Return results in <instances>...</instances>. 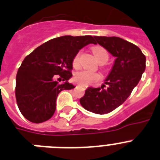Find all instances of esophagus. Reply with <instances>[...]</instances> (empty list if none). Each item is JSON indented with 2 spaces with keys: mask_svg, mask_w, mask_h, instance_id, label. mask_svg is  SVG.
Instances as JSON below:
<instances>
[{
  "mask_svg": "<svg viewBox=\"0 0 160 160\" xmlns=\"http://www.w3.org/2000/svg\"><path fill=\"white\" fill-rule=\"evenodd\" d=\"M78 86H79V87H82V88H83V89H84V90L87 89V87H85V86H82V85H78Z\"/></svg>",
  "mask_w": 160,
  "mask_h": 160,
  "instance_id": "1",
  "label": "esophagus"
}]
</instances>
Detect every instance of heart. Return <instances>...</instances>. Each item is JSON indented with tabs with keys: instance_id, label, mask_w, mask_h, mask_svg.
Wrapping results in <instances>:
<instances>
[{
	"instance_id": "1",
	"label": "heart",
	"mask_w": 160,
	"mask_h": 160,
	"mask_svg": "<svg viewBox=\"0 0 160 160\" xmlns=\"http://www.w3.org/2000/svg\"><path fill=\"white\" fill-rule=\"evenodd\" d=\"M92 52L95 56L97 61L100 63L104 64L108 61L109 58V54L104 48L101 46H95L91 48ZM80 57H81V52H78L74 55L72 61V65L74 68H78L80 65ZM100 80V75L97 73H93L87 70H82L74 73L73 77V81L75 82L81 84L83 86H88L91 83L95 82Z\"/></svg>"
}]
</instances>
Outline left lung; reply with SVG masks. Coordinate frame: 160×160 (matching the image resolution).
Wrapping results in <instances>:
<instances>
[{
    "instance_id": "obj_1",
    "label": "left lung",
    "mask_w": 160,
    "mask_h": 160,
    "mask_svg": "<svg viewBox=\"0 0 160 160\" xmlns=\"http://www.w3.org/2000/svg\"><path fill=\"white\" fill-rule=\"evenodd\" d=\"M116 57L114 65L101 87H88L80 103L86 110L106 114L115 110L130 95L146 69V57L133 43L119 37L94 36ZM107 87H106V85Z\"/></svg>"
}]
</instances>
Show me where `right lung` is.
Masks as SVG:
<instances>
[{"instance_id":"add662e5","label":"right lung","mask_w":160,"mask_h":160,"mask_svg":"<svg viewBox=\"0 0 160 160\" xmlns=\"http://www.w3.org/2000/svg\"><path fill=\"white\" fill-rule=\"evenodd\" d=\"M95 43L91 35H65L43 43L25 57L16 76L15 96L26 119L42 123L52 117L58 94L74 88L68 82L73 57L86 45ZM57 80L66 82L60 84Z\"/></svg>"}]
</instances>
